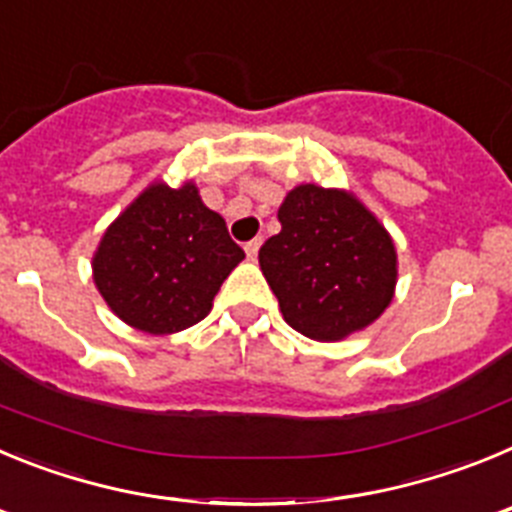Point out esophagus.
Wrapping results in <instances>:
<instances>
[{
	"label": "esophagus",
	"mask_w": 512,
	"mask_h": 512,
	"mask_svg": "<svg viewBox=\"0 0 512 512\" xmlns=\"http://www.w3.org/2000/svg\"><path fill=\"white\" fill-rule=\"evenodd\" d=\"M261 248V238H253V241H248L246 246H243V251H246L248 259H256V253H259Z\"/></svg>",
	"instance_id": "34e87169"
}]
</instances>
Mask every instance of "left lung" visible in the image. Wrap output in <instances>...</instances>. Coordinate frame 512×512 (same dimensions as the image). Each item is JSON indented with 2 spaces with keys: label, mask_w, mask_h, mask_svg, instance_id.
<instances>
[{
  "label": "left lung",
  "mask_w": 512,
  "mask_h": 512,
  "mask_svg": "<svg viewBox=\"0 0 512 512\" xmlns=\"http://www.w3.org/2000/svg\"><path fill=\"white\" fill-rule=\"evenodd\" d=\"M282 230L259 264L279 310L312 341H343L390 307L397 248L390 230L348 189L300 184L279 205Z\"/></svg>",
  "instance_id": "1"
}]
</instances>
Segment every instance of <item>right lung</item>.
I'll list each match as a JSON object with an SVG mask.
<instances>
[{
	"label": "right lung",
	"instance_id": "add662e5",
	"mask_svg": "<svg viewBox=\"0 0 512 512\" xmlns=\"http://www.w3.org/2000/svg\"><path fill=\"white\" fill-rule=\"evenodd\" d=\"M243 259L197 184L156 179L102 233L92 279L122 323L169 336L207 318L220 284Z\"/></svg>",
	"mask_w": 512,
	"mask_h": 512
}]
</instances>
